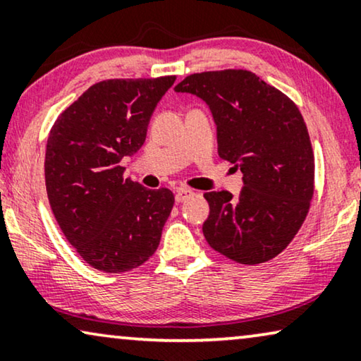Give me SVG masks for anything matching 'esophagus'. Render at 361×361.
<instances>
[{"mask_svg": "<svg viewBox=\"0 0 361 361\" xmlns=\"http://www.w3.org/2000/svg\"><path fill=\"white\" fill-rule=\"evenodd\" d=\"M195 195L196 192L190 190V188H178V190H176L175 200H176V202H185L186 200H190V197H192Z\"/></svg>", "mask_w": 361, "mask_h": 361, "instance_id": "obj_1", "label": "esophagus"}]
</instances>
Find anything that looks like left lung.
Listing matches in <instances>:
<instances>
[{
	"instance_id": "obj_1",
	"label": "left lung",
	"mask_w": 361,
	"mask_h": 361,
	"mask_svg": "<svg viewBox=\"0 0 361 361\" xmlns=\"http://www.w3.org/2000/svg\"><path fill=\"white\" fill-rule=\"evenodd\" d=\"M175 91L209 106L219 157L243 173L238 197L204 192L207 243L243 265L271 260L301 229L314 195V154L298 106L248 70L190 75Z\"/></svg>"
}]
</instances>
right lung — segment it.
Masks as SVG:
<instances>
[{
  "mask_svg": "<svg viewBox=\"0 0 361 361\" xmlns=\"http://www.w3.org/2000/svg\"><path fill=\"white\" fill-rule=\"evenodd\" d=\"M176 77L104 80L50 129L45 186L67 240L96 270L124 273L154 255L175 196L124 178L121 160L144 145L154 111Z\"/></svg>",
  "mask_w": 361,
  "mask_h": 361,
  "instance_id": "add662e5",
  "label": "right lung"
}]
</instances>
